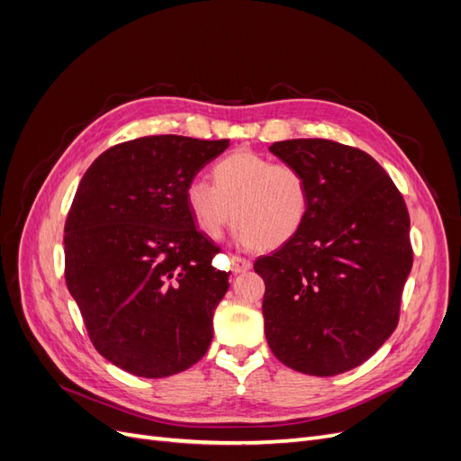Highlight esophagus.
<instances>
[{
    "mask_svg": "<svg viewBox=\"0 0 461 461\" xmlns=\"http://www.w3.org/2000/svg\"><path fill=\"white\" fill-rule=\"evenodd\" d=\"M230 269L234 273H246L252 269V261L246 259V258H240V256H232L230 258Z\"/></svg>",
    "mask_w": 461,
    "mask_h": 461,
    "instance_id": "esophagus-1",
    "label": "esophagus"
}]
</instances>
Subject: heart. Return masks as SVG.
I'll return each mask as SVG.
<instances>
[{"mask_svg": "<svg viewBox=\"0 0 461 461\" xmlns=\"http://www.w3.org/2000/svg\"><path fill=\"white\" fill-rule=\"evenodd\" d=\"M185 202L209 239H217L229 222L248 248H281L294 240L305 225L312 194L296 165L275 163L259 153L239 149L213 167V185L192 178Z\"/></svg>", "mask_w": 461, "mask_h": 461, "instance_id": "1", "label": "heart"}]
</instances>
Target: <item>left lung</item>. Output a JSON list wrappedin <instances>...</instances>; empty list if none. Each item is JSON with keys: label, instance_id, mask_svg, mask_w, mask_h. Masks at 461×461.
Instances as JSON below:
<instances>
[{"label": "left lung", "instance_id": "left-lung-1", "mask_svg": "<svg viewBox=\"0 0 461 461\" xmlns=\"http://www.w3.org/2000/svg\"><path fill=\"white\" fill-rule=\"evenodd\" d=\"M269 149L308 178L312 207L294 240L254 263L265 283V337L294 371H350L398 325L413 263L406 202L357 148L296 138Z\"/></svg>", "mask_w": 461, "mask_h": 461}]
</instances>
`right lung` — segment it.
I'll return each mask as SVG.
<instances>
[{
	"instance_id": "obj_1",
	"label": "right lung",
	"mask_w": 461,
	"mask_h": 461,
	"mask_svg": "<svg viewBox=\"0 0 461 461\" xmlns=\"http://www.w3.org/2000/svg\"><path fill=\"white\" fill-rule=\"evenodd\" d=\"M229 140L161 134L105 149L65 222V281L94 348L146 379L192 367L213 339L229 273L194 225L185 188Z\"/></svg>"
}]
</instances>
